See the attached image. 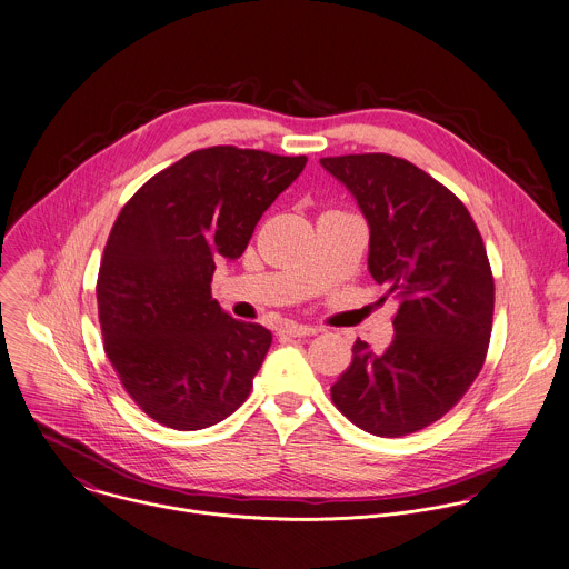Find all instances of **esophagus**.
Listing matches in <instances>:
<instances>
[{
	"mask_svg": "<svg viewBox=\"0 0 569 569\" xmlns=\"http://www.w3.org/2000/svg\"><path fill=\"white\" fill-rule=\"evenodd\" d=\"M282 333L291 336V338H309V336H316L318 329L316 327H309V325H296V322H289L282 327Z\"/></svg>",
	"mask_w": 569,
	"mask_h": 569,
	"instance_id": "34e87169",
	"label": "esophagus"
}]
</instances>
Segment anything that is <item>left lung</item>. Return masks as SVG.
<instances>
[{"label":"left lung","mask_w":569,"mask_h":569,"mask_svg":"<svg viewBox=\"0 0 569 569\" xmlns=\"http://www.w3.org/2000/svg\"><path fill=\"white\" fill-rule=\"evenodd\" d=\"M320 166L351 191L369 222V271L395 293V338L383 353L356 340L331 386L338 410L378 437L441 419L479 376L495 313V280L466 204L417 166L347 154Z\"/></svg>","instance_id":"1"}]
</instances>
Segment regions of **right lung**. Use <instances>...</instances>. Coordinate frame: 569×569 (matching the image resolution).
<instances>
[{
  "label": "right lung",
  "instance_id": "1",
  "mask_svg": "<svg viewBox=\"0 0 569 569\" xmlns=\"http://www.w3.org/2000/svg\"><path fill=\"white\" fill-rule=\"evenodd\" d=\"M307 157L216 146L152 177L103 249L97 302L106 356L146 415L174 430L229 417L251 392L271 331L211 298L220 258L247 249L260 216Z\"/></svg>",
  "mask_w": 569,
  "mask_h": 569
}]
</instances>
